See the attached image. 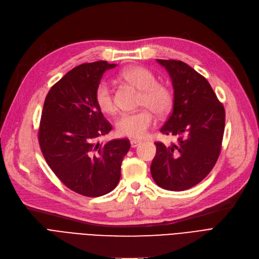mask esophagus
<instances>
[{
	"mask_svg": "<svg viewBox=\"0 0 259 259\" xmlns=\"http://www.w3.org/2000/svg\"><path fill=\"white\" fill-rule=\"evenodd\" d=\"M130 144H131V147H132V148H135V147H138V146L141 144V141L131 140V141H130Z\"/></svg>",
	"mask_w": 259,
	"mask_h": 259,
	"instance_id": "1",
	"label": "esophagus"
}]
</instances>
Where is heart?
<instances>
[{
  "mask_svg": "<svg viewBox=\"0 0 259 259\" xmlns=\"http://www.w3.org/2000/svg\"><path fill=\"white\" fill-rule=\"evenodd\" d=\"M119 78L141 90L139 106L146 108L120 114L115 122L116 132L121 137L142 139L155 124V117L151 110L160 117L166 116L171 111L174 103L173 91L169 86L158 83L155 74L142 66L125 68L120 71ZM94 100L102 112L106 114L116 112L114 89L109 81H100L94 92Z\"/></svg>",
  "mask_w": 259,
  "mask_h": 259,
  "instance_id": "1",
  "label": "heart"
}]
</instances>
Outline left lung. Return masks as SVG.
I'll return each mask as SVG.
<instances>
[{"label": "left lung", "instance_id": "1", "mask_svg": "<svg viewBox=\"0 0 259 259\" xmlns=\"http://www.w3.org/2000/svg\"><path fill=\"white\" fill-rule=\"evenodd\" d=\"M170 74L173 110L160 132L176 138L155 142L151 164L154 182L169 191H184L211 172L222 151L226 113L209 81L182 61L157 60Z\"/></svg>", "mask_w": 259, "mask_h": 259}]
</instances>
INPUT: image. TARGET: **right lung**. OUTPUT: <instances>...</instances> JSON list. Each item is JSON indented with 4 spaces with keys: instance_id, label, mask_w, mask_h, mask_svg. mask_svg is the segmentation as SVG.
<instances>
[{
    "instance_id": "obj_1",
    "label": "right lung",
    "mask_w": 259,
    "mask_h": 259,
    "mask_svg": "<svg viewBox=\"0 0 259 259\" xmlns=\"http://www.w3.org/2000/svg\"><path fill=\"white\" fill-rule=\"evenodd\" d=\"M115 64L106 61L76 66L54 84L45 99L38 144L58 179L77 194L98 197L116 187L128 139L102 144L112 126L94 100L103 73Z\"/></svg>"
}]
</instances>
